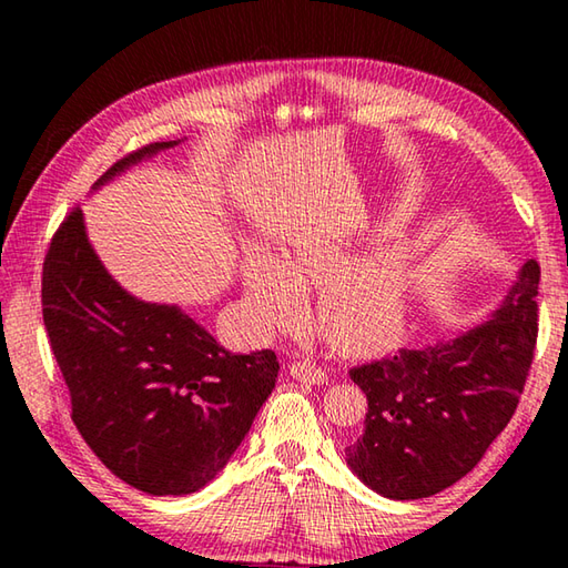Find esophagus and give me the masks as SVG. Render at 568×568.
<instances>
[{
  "label": "esophagus",
  "mask_w": 568,
  "mask_h": 568,
  "mask_svg": "<svg viewBox=\"0 0 568 568\" xmlns=\"http://www.w3.org/2000/svg\"><path fill=\"white\" fill-rule=\"evenodd\" d=\"M291 376L300 383H312V385H320L327 381V371L320 368L312 364V361H295V364L291 366Z\"/></svg>",
  "instance_id": "1"
}]
</instances>
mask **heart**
Wrapping results in <instances>:
<instances>
[{
  "label": "heart",
  "mask_w": 568,
  "mask_h": 568,
  "mask_svg": "<svg viewBox=\"0 0 568 568\" xmlns=\"http://www.w3.org/2000/svg\"><path fill=\"white\" fill-rule=\"evenodd\" d=\"M352 256V241L327 234L293 239L283 258L251 248L244 287L253 320L263 329L293 327L305 317V287H320V327L334 346L361 352L395 339L413 295L415 256L400 244Z\"/></svg>",
  "instance_id": "b5f03b06"
}]
</instances>
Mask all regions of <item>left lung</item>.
<instances>
[{
	"label": "left lung",
	"mask_w": 568,
	"mask_h": 568,
	"mask_svg": "<svg viewBox=\"0 0 568 568\" xmlns=\"http://www.w3.org/2000/svg\"><path fill=\"white\" fill-rule=\"evenodd\" d=\"M537 287L539 265L527 258L484 324L348 371L368 400L364 432L346 446L361 484L417 500L474 470L520 403L537 344Z\"/></svg>",
	"instance_id": "1"
}]
</instances>
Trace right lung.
Here are the masks:
<instances>
[{"mask_svg":"<svg viewBox=\"0 0 568 568\" xmlns=\"http://www.w3.org/2000/svg\"><path fill=\"white\" fill-rule=\"evenodd\" d=\"M178 143L129 153L94 190ZM41 303L72 422L114 476L149 496L207 486L275 388L271 348L232 354L178 305L126 293L94 253L80 207L45 253Z\"/></svg>","mask_w":568,"mask_h":568,"instance_id":"add662e5","label":"right lung"}]
</instances>
